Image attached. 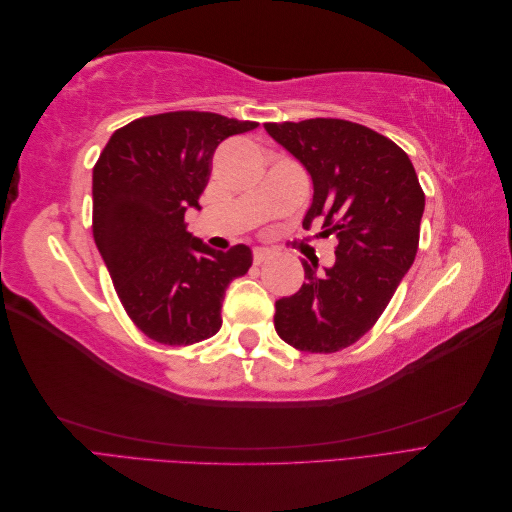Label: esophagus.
Returning <instances> with one entry per match:
<instances>
[{
  "mask_svg": "<svg viewBox=\"0 0 512 512\" xmlns=\"http://www.w3.org/2000/svg\"><path fill=\"white\" fill-rule=\"evenodd\" d=\"M269 258H273L271 250H267V247H256V250H254V262H256V265H260V262H265Z\"/></svg>",
  "mask_w": 512,
  "mask_h": 512,
  "instance_id": "34e87169",
  "label": "esophagus"
}]
</instances>
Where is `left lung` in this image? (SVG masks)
I'll list each match as a JSON object with an SVG mask.
<instances>
[{
	"label": "left lung",
	"instance_id": "left-lung-1",
	"mask_svg": "<svg viewBox=\"0 0 512 512\" xmlns=\"http://www.w3.org/2000/svg\"><path fill=\"white\" fill-rule=\"evenodd\" d=\"M312 177L303 228L337 237L335 265L303 262L305 282L275 301V331L303 352H337L361 339L412 267L425 211L416 170L391 138L346 119L265 123Z\"/></svg>",
	"mask_w": 512,
	"mask_h": 512
}]
</instances>
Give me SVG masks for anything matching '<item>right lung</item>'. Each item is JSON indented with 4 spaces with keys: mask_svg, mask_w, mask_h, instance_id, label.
Here are the masks:
<instances>
[{
    "mask_svg": "<svg viewBox=\"0 0 512 512\" xmlns=\"http://www.w3.org/2000/svg\"><path fill=\"white\" fill-rule=\"evenodd\" d=\"M256 121L175 111L119 128L94 166V239L128 316L153 342L190 346L222 327L228 284L252 267L239 243L218 252L192 237L213 151Z\"/></svg>",
    "mask_w": 512,
    "mask_h": 512,
    "instance_id": "right-lung-1",
    "label": "right lung"
}]
</instances>
